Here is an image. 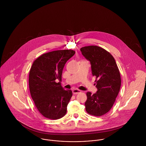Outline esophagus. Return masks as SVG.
<instances>
[{"label":"esophagus","instance_id":"esophagus-1","mask_svg":"<svg viewBox=\"0 0 146 146\" xmlns=\"http://www.w3.org/2000/svg\"><path fill=\"white\" fill-rule=\"evenodd\" d=\"M72 92L74 94H79V93H81V90H80L79 89H74L72 90Z\"/></svg>","mask_w":146,"mask_h":146}]
</instances>
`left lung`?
Listing matches in <instances>:
<instances>
[{"label":"left lung","instance_id":"8db88e82","mask_svg":"<svg viewBox=\"0 0 146 146\" xmlns=\"http://www.w3.org/2000/svg\"><path fill=\"white\" fill-rule=\"evenodd\" d=\"M80 51L90 62L97 88L93 94L86 93L85 110L91 115L101 116L107 113L115 102L121 83L120 72L113 56L104 48L90 45L82 47Z\"/></svg>","mask_w":146,"mask_h":146}]
</instances>
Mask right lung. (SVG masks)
Wrapping results in <instances>:
<instances>
[{"label":"right lung","mask_w":146,"mask_h":146,"mask_svg":"<svg viewBox=\"0 0 146 146\" xmlns=\"http://www.w3.org/2000/svg\"><path fill=\"white\" fill-rule=\"evenodd\" d=\"M75 53L72 50L52 51L42 54L33 63L30 92L38 110L46 118L57 120L66 113L72 92L64 90L61 82L64 64Z\"/></svg>","instance_id":"add662e5"}]
</instances>
